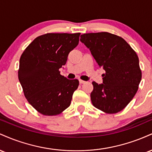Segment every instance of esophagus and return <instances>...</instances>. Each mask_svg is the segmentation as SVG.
Here are the masks:
<instances>
[{"label": "esophagus", "mask_w": 152, "mask_h": 152, "mask_svg": "<svg viewBox=\"0 0 152 152\" xmlns=\"http://www.w3.org/2000/svg\"><path fill=\"white\" fill-rule=\"evenodd\" d=\"M79 83H81V84H82V83H86V81H83V80H81V79H79Z\"/></svg>", "instance_id": "34e87169"}]
</instances>
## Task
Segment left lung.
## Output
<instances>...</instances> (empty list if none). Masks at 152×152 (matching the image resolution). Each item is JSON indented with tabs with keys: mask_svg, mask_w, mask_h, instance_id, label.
Listing matches in <instances>:
<instances>
[{
	"mask_svg": "<svg viewBox=\"0 0 152 152\" xmlns=\"http://www.w3.org/2000/svg\"><path fill=\"white\" fill-rule=\"evenodd\" d=\"M80 41L106 71L103 83L92 82V104L106 114L122 111L135 96L142 79L137 53L124 38L108 32L84 34Z\"/></svg>",
	"mask_w": 152,
	"mask_h": 152,
	"instance_id": "8db88e82",
	"label": "left lung"
}]
</instances>
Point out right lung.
<instances>
[{
  "label": "right lung",
  "mask_w": 152,
  "mask_h": 152,
  "mask_svg": "<svg viewBox=\"0 0 152 152\" xmlns=\"http://www.w3.org/2000/svg\"><path fill=\"white\" fill-rule=\"evenodd\" d=\"M80 34L41 35L23 52L18 79L27 101L40 114L56 116L70 106L79 82L61 76L59 69L77 46Z\"/></svg>",
  "instance_id": "1"
}]
</instances>
